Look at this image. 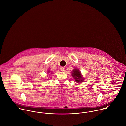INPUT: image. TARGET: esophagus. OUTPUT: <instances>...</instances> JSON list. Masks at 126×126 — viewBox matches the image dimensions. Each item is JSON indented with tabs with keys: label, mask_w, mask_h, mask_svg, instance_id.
<instances>
[{
	"label": "esophagus",
	"mask_w": 126,
	"mask_h": 126,
	"mask_svg": "<svg viewBox=\"0 0 126 126\" xmlns=\"http://www.w3.org/2000/svg\"><path fill=\"white\" fill-rule=\"evenodd\" d=\"M60 69H61V70L62 71H64V67H61Z\"/></svg>",
	"instance_id": "esophagus-1"
}]
</instances>
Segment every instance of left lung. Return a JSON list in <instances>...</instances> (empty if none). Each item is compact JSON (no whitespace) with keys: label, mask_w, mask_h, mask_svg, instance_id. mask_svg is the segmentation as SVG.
Wrapping results in <instances>:
<instances>
[{"label":"left lung","mask_w":126,"mask_h":126,"mask_svg":"<svg viewBox=\"0 0 126 126\" xmlns=\"http://www.w3.org/2000/svg\"><path fill=\"white\" fill-rule=\"evenodd\" d=\"M72 73V76L75 79V81L78 82H82V77L80 74V72L79 71V69H74Z\"/></svg>","instance_id":"obj_1"}]
</instances>
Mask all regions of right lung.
Listing matches in <instances>:
<instances>
[{
  "mask_svg": "<svg viewBox=\"0 0 126 126\" xmlns=\"http://www.w3.org/2000/svg\"><path fill=\"white\" fill-rule=\"evenodd\" d=\"M48 72H49V71H48Z\"/></svg>",
  "mask_w": 126,
  "mask_h": 126,
  "instance_id": "1",
  "label": "right lung"
}]
</instances>
